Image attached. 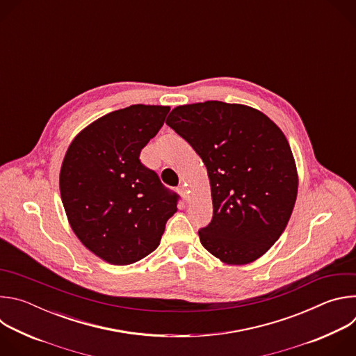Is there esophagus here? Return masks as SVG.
Segmentation results:
<instances>
[{
    "label": "esophagus",
    "instance_id": "esophagus-1",
    "mask_svg": "<svg viewBox=\"0 0 356 356\" xmlns=\"http://www.w3.org/2000/svg\"><path fill=\"white\" fill-rule=\"evenodd\" d=\"M179 193H180V195L183 197L184 201H188V200H190V191H188V188H187L184 184L179 187Z\"/></svg>",
    "mask_w": 356,
    "mask_h": 356
}]
</instances>
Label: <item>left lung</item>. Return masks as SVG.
<instances>
[{
	"instance_id": "1",
	"label": "left lung",
	"mask_w": 356,
	"mask_h": 356,
	"mask_svg": "<svg viewBox=\"0 0 356 356\" xmlns=\"http://www.w3.org/2000/svg\"><path fill=\"white\" fill-rule=\"evenodd\" d=\"M166 124L207 168L213 220L200 242L227 265L259 259L283 234L298 175L282 129L264 113L222 101L179 106Z\"/></svg>"
}]
</instances>
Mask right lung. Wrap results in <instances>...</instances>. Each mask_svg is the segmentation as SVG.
<instances>
[{
	"label": "right lung",
	"instance_id": "add662e5",
	"mask_svg": "<svg viewBox=\"0 0 356 356\" xmlns=\"http://www.w3.org/2000/svg\"><path fill=\"white\" fill-rule=\"evenodd\" d=\"M169 111L145 104L113 111L81 129L67 147L59 187L69 224L88 250L111 265H131L154 252L177 211V194L139 161Z\"/></svg>",
	"mask_w": 356,
	"mask_h": 356
}]
</instances>
